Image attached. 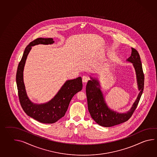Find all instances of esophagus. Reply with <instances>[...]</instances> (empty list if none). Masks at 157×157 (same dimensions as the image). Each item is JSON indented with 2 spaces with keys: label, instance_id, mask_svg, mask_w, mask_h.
Wrapping results in <instances>:
<instances>
[{
  "label": "esophagus",
  "instance_id": "1",
  "mask_svg": "<svg viewBox=\"0 0 157 157\" xmlns=\"http://www.w3.org/2000/svg\"><path fill=\"white\" fill-rule=\"evenodd\" d=\"M88 78L86 77V76L84 75V76L82 77V82H83V83H86L88 82Z\"/></svg>",
  "mask_w": 157,
  "mask_h": 157
}]
</instances>
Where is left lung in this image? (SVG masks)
I'll return each instance as SVG.
<instances>
[{
  "label": "left lung",
  "mask_w": 157,
  "mask_h": 157,
  "mask_svg": "<svg viewBox=\"0 0 157 157\" xmlns=\"http://www.w3.org/2000/svg\"><path fill=\"white\" fill-rule=\"evenodd\" d=\"M131 56L126 60L133 64L140 92L128 111L121 113L111 109L105 102L98 80L90 77L92 80H88L87 83L86 94L88 111L92 118L100 126L111 127L127 121L137 107L144 90V75L138 51L132 48H131Z\"/></svg>",
  "instance_id": "1"
}]
</instances>
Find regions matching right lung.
Wrapping results in <instances>:
<instances>
[{
  "label": "right lung",
  "mask_w": 157,
  "mask_h": 157,
  "mask_svg": "<svg viewBox=\"0 0 157 157\" xmlns=\"http://www.w3.org/2000/svg\"><path fill=\"white\" fill-rule=\"evenodd\" d=\"M54 42L52 38H38L31 42L24 51L17 71L16 83L18 97L23 111L31 117L44 124H53L64 116L71 99L83 87L82 78L78 77L74 79L67 80L54 97L48 102L36 104L29 99L23 82V69L27 55L32 46L39 44H52Z\"/></svg>",
  "instance_id": "1"
}]
</instances>
